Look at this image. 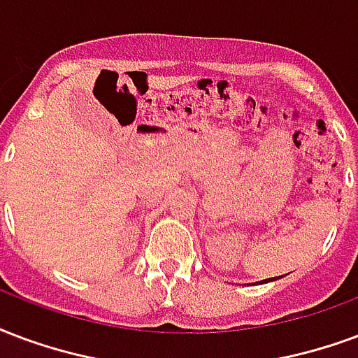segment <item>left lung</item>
Segmentation results:
<instances>
[{"label": "left lung", "instance_id": "8db88e82", "mask_svg": "<svg viewBox=\"0 0 358 358\" xmlns=\"http://www.w3.org/2000/svg\"><path fill=\"white\" fill-rule=\"evenodd\" d=\"M269 280H277V279H266V282H269Z\"/></svg>", "mask_w": 358, "mask_h": 358}]
</instances>
